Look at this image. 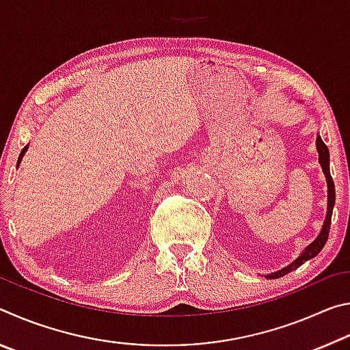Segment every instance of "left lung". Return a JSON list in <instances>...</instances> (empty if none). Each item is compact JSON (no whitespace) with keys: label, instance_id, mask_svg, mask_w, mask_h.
<instances>
[{"label":"left lung","instance_id":"8db88e82","mask_svg":"<svg viewBox=\"0 0 350 350\" xmlns=\"http://www.w3.org/2000/svg\"><path fill=\"white\" fill-rule=\"evenodd\" d=\"M317 151H318L319 165H321L323 173L325 176V182H327V213H325L323 228H321V232H319V234L315 238V241H313L312 244L307 245L304 250L301 252L299 256L293 260V262H290L287 267H284V269L278 270V271H273V273H269L267 276H265V278H269V280H278V278H281L284 275L290 273L292 270H296L298 267H301V265H303L306 260L315 258L317 254L323 250L325 242H327L332 211H334V205H335V185H334V180H332L330 170H329V163H330L329 150H327V146H325V144L323 142V139L319 137V135H317Z\"/></svg>","mask_w":350,"mask_h":350}]
</instances>
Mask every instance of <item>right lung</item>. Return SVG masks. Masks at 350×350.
Masks as SVG:
<instances>
[{"label":"right lung","instance_id":"right-lung-1","mask_svg":"<svg viewBox=\"0 0 350 350\" xmlns=\"http://www.w3.org/2000/svg\"><path fill=\"white\" fill-rule=\"evenodd\" d=\"M27 148H29V145H26L25 148H23V151H21V154H20V157H18V163H16V168L20 167V163H21V161H23V157H25V154H26V151H27Z\"/></svg>","mask_w":350,"mask_h":350}]
</instances>
